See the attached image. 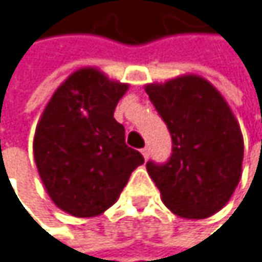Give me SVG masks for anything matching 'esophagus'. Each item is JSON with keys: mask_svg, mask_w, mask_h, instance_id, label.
<instances>
[{"mask_svg": "<svg viewBox=\"0 0 262 262\" xmlns=\"http://www.w3.org/2000/svg\"><path fill=\"white\" fill-rule=\"evenodd\" d=\"M141 154H143L144 160H147V158H149V155H150V150H149V147H144V149H141Z\"/></svg>", "mask_w": 262, "mask_h": 262, "instance_id": "1", "label": "esophagus"}]
</instances>
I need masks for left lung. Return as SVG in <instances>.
I'll list each match as a JSON object with an SVG mask.
<instances>
[{
    "label": "left lung",
    "mask_w": 262,
    "mask_h": 262,
    "mask_svg": "<svg viewBox=\"0 0 262 262\" xmlns=\"http://www.w3.org/2000/svg\"><path fill=\"white\" fill-rule=\"evenodd\" d=\"M144 90L172 138L169 160L146 164L163 203L185 219L213 216L227 205L242 174L244 140L231 108L195 74Z\"/></svg>",
    "instance_id": "1"
}]
</instances>
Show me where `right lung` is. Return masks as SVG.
Masks as SVG:
<instances>
[{"label": "right lung", "instance_id": "right-lung-1", "mask_svg": "<svg viewBox=\"0 0 262 262\" xmlns=\"http://www.w3.org/2000/svg\"><path fill=\"white\" fill-rule=\"evenodd\" d=\"M128 90L96 68L74 71L37 124L34 158L51 200L76 217H95L118 200L143 155L125 144L115 108Z\"/></svg>", "mask_w": 262, "mask_h": 262}]
</instances>
